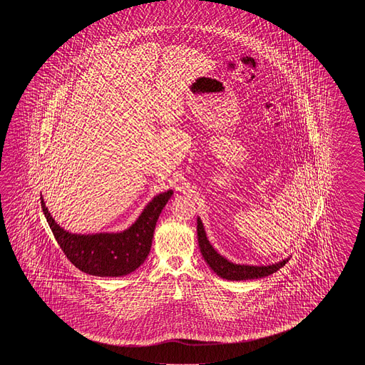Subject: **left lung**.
Listing matches in <instances>:
<instances>
[{"label": "left lung", "mask_w": 365, "mask_h": 365, "mask_svg": "<svg viewBox=\"0 0 365 365\" xmlns=\"http://www.w3.org/2000/svg\"><path fill=\"white\" fill-rule=\"evenodd\" d=\"M197 236H198V245H200L205 261L211 267V270H214L217 277H220L223 279L248 280L264 278V277H269L274 272H278L280 267H283L284 264H287L288 259H289V257H287L279 262L266 264V266L233 264L225 257L220 256L214 247L210 244L200 217H197Z\"/></svg>", "instance_id": "left-lung-1"}]
</instances>
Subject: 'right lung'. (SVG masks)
I'll list each match as a JSON object with an SVG mask.
<instances>
[{
  "mask_svg": "<svg viewBox=\"0 0 365 365\" xmlns=\"http://www.w3.org/2000/svg\"><path fill=\"white\" fill-rule=\"evenodd\" d=\"M172 194L173 190H167L155 195L138 219L123 232L93 235L71 233L63 230L48 211L43 195L40 200L48 225L71 264L81 272L95 277H124L137 270L146 261L158 217Z\"/></svg>",
  "mask_w": 365,
  "mask_h": 365,
  "instance_id": "right-lung-1",
  "label": "right lung"
}]
</instances>
